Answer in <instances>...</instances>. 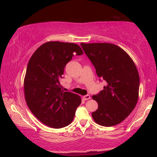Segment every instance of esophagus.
Returning <instances> with one entry per match:
<instances>
[{
  "instance_id": "34e87169",
  "label": "esophagus",
  "mask_w": 157,
  "mask_h": 157,
  "mask_svg": "<svg viewBox=\"0 0 157 157\" xmlns=\"http://www.w3.org/2000/svg\"><path fill=\"white\" fill-rule=\"evenodd\" d=\"M83 99H84V100L86 101V100L90 99V98H91V96H90V95H88V94H87V95L83 96Z\"/></svg>"
}]
</instances>
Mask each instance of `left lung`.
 I'll use <instances>...</instances> for the list:
<instances>
[{
    "label": "left lung",
    "instance_id": "obj_1",
    "mask_svg": "<svg viewBox=\"0 0 157 157\" xmlns=\"http://www.w3.org/2000/svg\"><path fill=\"white\" fill-rule=\"evenodd\" d=\"M81 46L99 80L106 82L102 91L92 96L98 104L92 117L99 125H117L132 113L138 101L140 81L136 66L129 56L114 44L81 43Z\"/></svg>",
    "mask_w": 157,
    "mask_h": 157
}]
</instances>
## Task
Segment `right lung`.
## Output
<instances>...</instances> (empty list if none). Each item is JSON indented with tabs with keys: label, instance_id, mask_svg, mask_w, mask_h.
<instances>
[{
	"label": "right lung",
	"instance_id": "obj_1",
	"mask_svg": "<svg viewBox=\"0 0 157 157\" xmlns=\"http://www.w3.org/2000/svg\"><path fill=\"white\" fill-rule=\"evenodd\" d=\"M82 54L78 45L51 41L40 46L30 59L24 79L25 101L45 125L63 128L74 119L81 97L63 91L60 80L68 62L74 55Z\"/></svg>",
	"mask_w": 157,
	"mask_h": 157
}]
</instances>
